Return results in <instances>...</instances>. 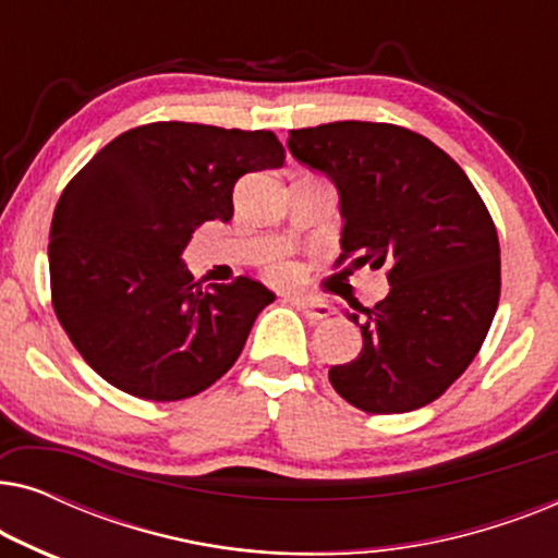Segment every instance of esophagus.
<instances>
[{"label":"esophagus","mask_w":558,"mask_h":558,"mask_svg":"<svg viewBox=\"0 0 558 558\" xmlns=\"http://www.w3.org/2000/svg\"><path fill=\"white\" fill-rule=\"evenodd\" d=\"M294 304H296V310H300L302 315L310 319V323H319V319H327L330 315H335L332 304L323 302V300H304V296H296Z\"/></svg>","instance_id":"obj_1"}]
</instances>
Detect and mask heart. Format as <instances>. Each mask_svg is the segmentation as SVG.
Listing matches in <instances>:
<instances>
[{
  "label": "heart",
  "instance_id": "b5f03b06",
  "mask_svg": "<svg viewBox=\"0 0 558 558\" xmlns=\"http://www.w3.org/2000/svg\"><path fill=\"white\" fill-rule=\"evenodd\" d=\"M269 271H271L277 279H292V277H294V266L287 264V262H274Z\"/></svg>",
  "mask_w": 558,
  "mask_h": 558
}]
</instances>
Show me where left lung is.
Segmentation results:
<instances>
[{"label":"left lung","instance_id":"left-lung-1","mask_svg":"<svg viewBox=\"0 0 558 558\" xmlns=\"http://www.w3.org/2000/svg\"><path fill=\"white\" fill-rule=\"evenodd\" d=\"M287 147L338 190L342 254L384 266L391 287L373 310L345 312L363 350L332 365V388L368 414L426 407L472 363L498 310L490 213L447 151L403 126L335 121L289 132Z\"/></svg>","mask_w":558,"mask_h":558}]
</instances>
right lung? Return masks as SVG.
<instances>
[{
    "label": "right lung",
    "mask_w": 558,
    "mask_h": 558,
    "mask_svg": "<svg viewBox=\"0 0 558 558\" xmlns=\"http://www.w3.org/2000/svg\"><path fill=\"white\" fill-rule=\"evenodd\" d=\"M281 165L271 132L157 121L75 174L52 213V307L98 376L136 399L180 401L239 361L274 292L248 277L193 281L182 251L205 220H231L241 174Z\"/></svg>",
    "instance_id": "add662e5"
}]
</instances>
